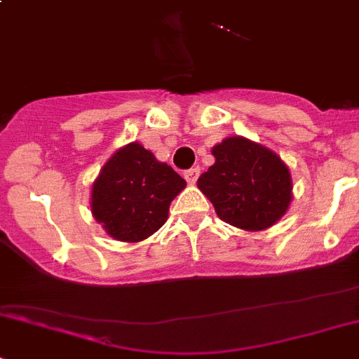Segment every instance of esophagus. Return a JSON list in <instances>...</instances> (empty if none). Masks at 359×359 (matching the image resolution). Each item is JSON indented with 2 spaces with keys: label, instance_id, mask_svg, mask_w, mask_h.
Returning a JSON list of instances; mask_svg holds the SVG:
<instances>
[{
  "label": "esophagus",
  "instance_id": "1",
  "mask_svg": "<svg viewBox=\"0 0 359 359\" xmlns=\"http://www.w3.org/2000/svg\"><path fill=\"white\" fill-rule=\"evenodd\" d=\"M198 176H201V168H191L188 171H184V180L188 181V184L197 183Z\"/></svg>",
  "mask_w": 359,
  "mask_h": 359
}]
</instances>
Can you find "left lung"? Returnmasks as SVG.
Listing matches in <instances>:
<instances>
[{"label": "left lung", "instance_id": "left-lung-1", "mask_svg": "<svg viewBox=\"0 0 359 359\" xmlns=\"http://www.w3.org/2000/svg\"><path fill=\"white\" fill-rule=\"evenodd\" d=\"M216 162L197 181L219 219L247 231L273 226L289 209L292 178L282 158L242 136L212 149Z\"/></svg>", "mask_w": 359, "mask_h": 359}]
</instances>
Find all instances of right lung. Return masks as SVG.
<instances>
[{
  "label": "right lung",
  "instance_id": "add662e5",
  "mask_svg": "<svg viewBox=\"0 0 359 359\" xmlns=\"http://www.w3.org/2000/svg\"><path fill=\"white\" fill-rule=\"evenodd\" d=\"M187 187L171 165L138 142L107 161L91 190V212L112 238L142 242L168 221L169 205Z\"/></svg>",
  "mask_w": 359,
  "mask_h": 359
}]
</instances>
